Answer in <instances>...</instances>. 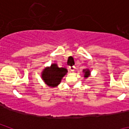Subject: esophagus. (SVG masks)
I'll return each instance as SVG.
<instances>
[{
	"label": "esophagus",
	"mask_w": 129,
	"mask_h": 129,
	"mask_svg": "<svg viewBox=\"0 0 129 129\" xmlns=\"http://www.w3.org/2000/svg\"><path fill=\"white\" fill-rule=\"evenodd\" d=\"M74 69H75V67H69V70L71 72H74Z\"/></svg>",
	"instance_id": "34e87169"
}]
</instances>
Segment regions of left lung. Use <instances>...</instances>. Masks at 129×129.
I'll return each instance as SVG.
<instances>
[{
	"instance_id": "1",
	"label": "left lung",
	"mask_w": 129,
	"mask_h": 129,
	"mask_svg": "<svg viewBox=\"0 0 129 129\" xmlns=\"http://www.w3.org/2000/svg\"><path fill=\"white\" fill-rule=\"evenodd\" d=\"M83 72L84 74V77L85 78H87V77H89L90 76V70L89 69H83Z\"/></svg>"
}]
</instances>
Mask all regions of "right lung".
I'll list each match as a JSON object with an SVG mask.
<instances>
[{
  "instance_id": "right-lung-1",
  "label": "right lung",
  "mask_w": 129,
  "mask_h": 129,
  "mask_svg": "<svg viewBox=\"0 0 129 129\" xmlns=\"http://www.w3.org/2000/svg\"><path fill=\"white\" fill-rule=\"evenodd\" d=\"M68 72L67 68H59L56 63L46 67L41 72V78L44 83L50 87H56L61 83L62 77Z\"/></svg>"
}]
</instances>
